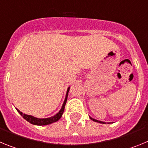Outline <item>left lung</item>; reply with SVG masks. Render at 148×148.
Returning <instances> with one entry per match:
<instances>
[{
	"mask_svg": "<svg viewBox=\"0 0 148 148\" xmlns=\"http://www.w3.org/2000/svg\"><path fill=\"white\" fill-rule=\"evenodd\" d=\"M90 119L91 120H92V121H95V122H99V123H101V124H105V122H104V121H99V120H96V119H92V117H90Z\"/></svg>",
	"mask_w": 148,
	"mask_h": 148,
	"instance_id": "1",
	"label": "left lung"
}]
</instances>
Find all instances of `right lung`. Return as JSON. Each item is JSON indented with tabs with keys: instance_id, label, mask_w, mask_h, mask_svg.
<instances>
[{
	"instance_id": "right-lung-1",
	"label": "right lung",
	"mask_w": 148,
	"mask_h": 148,
	"mask_svg": "<svg viewBox=\"0 0 148 148\" xmlns=\"http://www.w3.org/2000/svg\"><path fill=\"white\" fill-rule=\"evenodd\" d=\"M69 90H70V87H68L67 90H66V97H65L64 101L63 103V105L61 107V109L60 110V111L58 112L57 114H56L55 116H52V117H49V118H47V119H38V118H35L34 116H29V115H27L23 113L22 112H21L19 110H18L16 108V110H18V112L23 116V118L24 119L27 120V121H29V123L32 124V125H50L52 123L56 122V121H58L61 118V116H62L63 113H64V108H65V104H66V100H67V95H68V92H69Z\"/></svg>"
}]
</instances>
